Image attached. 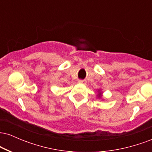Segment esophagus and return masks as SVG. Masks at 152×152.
<instances>
[{"instance_id": "34e87169", "label": "esophagus", "mask_w": 152, "mask_h": 152, "mask_svg": "<svg viewBox=\"0 0 152 152\" xmlns=\"http://www.w3.org/2000/svg\"><path fill=\"white\" fill-rule=\"evenodd\" d=\"M78 82L79 83H83V84H85L86 83V81H84V80H78Z\"/></svg>"}]
</instances>
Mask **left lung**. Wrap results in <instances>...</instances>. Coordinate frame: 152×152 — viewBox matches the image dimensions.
Instances as JSON below:
<instances>
[{
    "label": "left lung",
    "mask_w": 152,
    "mask_h": 152,
    "mask_svg": "<svg viewBox=\"0 0 152 152\" xmlns=\"http://www.w3.org/2000/svg\"><path fill=\"white\" fill-rule=\"evenodd\" d=\"M99 97H100V96H101V95H99Z\"/></svg>",
    "instance_id": "obj_1"
}]
</instances>
